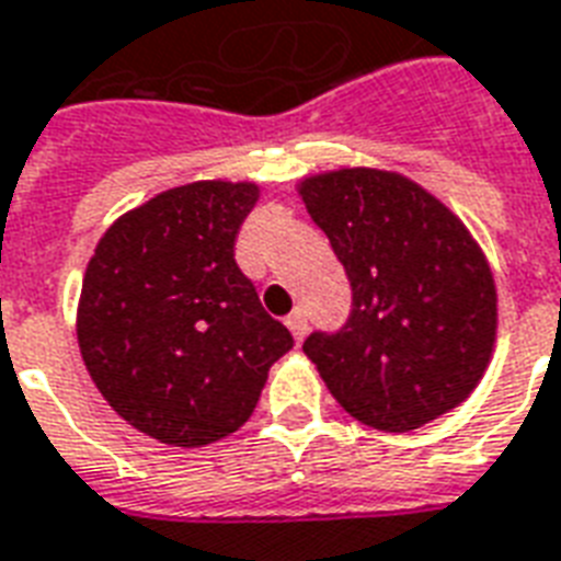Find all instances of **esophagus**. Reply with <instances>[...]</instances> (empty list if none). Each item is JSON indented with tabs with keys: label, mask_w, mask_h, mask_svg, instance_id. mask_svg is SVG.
Listing matches in <instances>:
<instances>
[{
	"label": "esophagus",
	"mask_w": 561,
	"mask_h": 561,
	"mask_svg": "<svg viewBox=\"0 0 561 561\" xmlns=\"http://www.w3.org/2000/svg\"><path fill=\"white\" fill-rule=\"evenodd\" d=\"M286 328L293 331V336H296L298 343L307 336V313L305 310H296V313L286 316Z\"/></svg>",
	"instance_id": "obj_1"
}]
</instances>
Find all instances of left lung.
I'll return each mask as SVG.
<instances>
[{"label":"left lung","instance_id":"8db88e82","mask_svg":"<svg viewBox=\"0 0 561 561\" xmlns=\"http://www.w3.org/2000/svg\"><path fill=\"white\" fill-rule=\"evenodd\" d=\"M352 284V313L305 355L331 396L381 432H411L461 405L496 340V286L461 218L423 185L376 168L298 183Z\"/></svg>","mask_w":561,"mask_h":561}]
</instances>
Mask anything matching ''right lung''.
Here are the masks:
<instances>
[{
	"label": "right lung",
	"mask_w": 561,
	"mask_h": 561,
	"mask_svg": "<svg viewBox=\"0 0 561 561\" xmlns=\"http://www.w3.org/2000/svg\"><path fill=\"white\" fill-rule=\"evenodd\" d=\"M260 185L201 180L129 209L96 242L76 336L126 423L171 446L221 440L254 414L293 334L233 260Z\"/></svg>",
	"instance_id": "obj_1"
}]
</instances>
